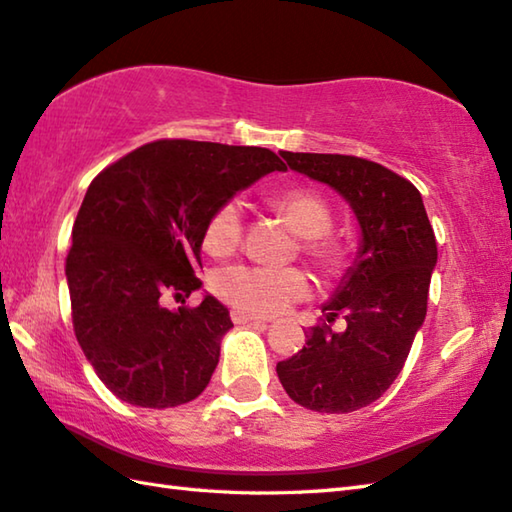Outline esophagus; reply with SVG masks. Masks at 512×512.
<instances>
[{
    "label": "esophagus",
    "instance_id": "obj_1",
    "mask_svg": "<svg viewBox=\"0 0 512 512\" xmlns=\"http://www.w3.org/2000/svg\"><path fill=\"white\" fill-rule=\"evenodd\" d=\"M230 319H233L235 324H266V319L242 313V310H230Z\"/></svg>",
    "mask_w": 512,
    "mask_h": 512
}]
</instances>
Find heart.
Returning a JSON list of instances; mask_svg holds the SVG:
<instances>
[{"mask_svg":"<svg viewBox=\"0 0 512 512\" xmlns=\"http://www.w3.org/2000/svg\"><path fill=\"white\" fill-rule=\"evenodd\" d=\"M282 213L297 235L304 237L302 253L308 262L322 273H335L342 266V250L328 239L333 226L324 197L308 188H290L270 199ZM244 217L242 206L235 199H228L208 217L204 228V246L210 255H230L242 244ZM213 293L242 313L250 315H279L284 310L308 297L310 282L299 268H262L235 264L217 270L210 279Z\"/></svg>","mask_w":512,"mask_h":512,"instance_id":"obj_1","label":"heart"}]
</instances>
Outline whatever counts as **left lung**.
I'll use <instances>...</instances> for the list:
<instances>
[{"instance_id":"1","label":"left lung","mask_w":512,"mask_h":512,"mask_svg":"<svg viewBox=\"0 0 512 512\" xmlns=\"http://www.w3.org/2000/svg\"><path fill=\"white\" fill-rule=\"evenodd\" d=\"M286 164L328 184L362 228L357 259L322 306L324 324L277 364L288 397L317 413H353L382 397L402 373L428 304L437 242L419 190L382 164L353 155L288 153ZM342 314L344 334L327 324Z\"/></svg>"}]
</instances>
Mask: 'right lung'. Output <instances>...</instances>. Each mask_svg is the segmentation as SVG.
Returning a JSON list of instances; mask_svg holds the SVG:
<instances>
[{
    "mask_svg": "<svg viewBox=\"0 0 512 512\" xmlns=\"http://www.w3.org/2000/svg\"><path fill=\"white\" fill-rule=\"evenodd\" d=\"M286 164L273 150L157 139L90 182L73 224L66 279L73 328L110 393L142 408L186 404L208 386L228 308L202 288L204 228L239 190Z\"/></svg>",
    "mask_w": 512,
    "mask_h": 512,
    "instance_id": "obj_1",
    "label": "right lung"
}]
</instances>
